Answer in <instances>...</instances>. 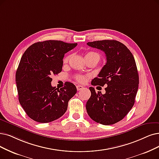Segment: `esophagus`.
<instances>
[{
	"mask_svg": "<svg viewBox=\"0 0 159 159\" xmlns=\"http://www.w3.org/2000/svg\"><path fill=\"white\" fill-rule=\"evenodd\" d=\"M76 88H77L78 91H80L81 89H83L84 87L83 86H81V85H77V86H76Z\"/></svg>",
	"mask_w": 159,
	"mask_h": 159,
	"instance_id": "1",
	"label": "esophagus"
}]
</instances>
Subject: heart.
Listing matches in <instances>:
<instances>
[{"mask_svg":"<svg viewBox=\"0 0 159 159\" xmlns=\"http://www.w3.org/2000/svg\"><path fill=\"white\" fill-rule=\"evenodd\" d=\"M85 59H89V58H91V57H98V59H100V56L99 55L96 53V52H87L86 54H85ZM69 58H70V56L69 55H67L66 56L64 60H63V61H64V62H67L69 60ZM75 79L77 81H78L79 82H85V80H86V77L85 75H77L75 76Z\"/></svg>","mask_w":159,"mask_h":159,"instance_id":"heart-1","label":"heart"}]
</instances>
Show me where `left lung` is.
<instances>
[{
    "mask_svg": "<svg viewBox=\"0 0 159 159\" xmlns=\"http://www.w3.org/2000/svg\"><path fill=\"white\" fill-rule=\"evenodd\" d=\"M91 48L105 53L107 62L93 85L105 88L106 93H97L90 87L91 96L86 104L88 115L95 122L104 125L115 124L122 120L135 102L139 76L135 59L123 43L114 40L88 42Z\"/></svg>",
    "mask_w": 159,
    "mask_h": 159,
    "instance_id": "left-lung-1",
    "label": "left lung"
}]
</instances>
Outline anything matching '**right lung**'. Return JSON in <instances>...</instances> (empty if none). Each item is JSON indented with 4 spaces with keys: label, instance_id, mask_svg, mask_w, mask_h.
<instances>
[{
    "label": "right lung",
    "instance_id": "right-lung-1",
    "mask_svg": "<svg viewBox=\"0 0 159 159\" xmlns=\"http://www.w3.org/2000/svg\"><path fill=\"white\" fill-rule=\"evenodd\" d=\"M77 45L46 40L33 43L23 53L16 74L19 101L27 115L35 121L46 123L60 118L77 92L70 82L60 89L51 84L52 75L62 71L65 54Z\"/></svg>",
    "mask_w": 159,
    "mask_h": 159
}]
</instances>
